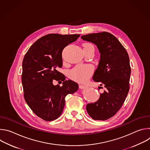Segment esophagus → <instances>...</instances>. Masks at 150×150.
I'll return each mask as SVG.
<instances>
[{
    "instance_id": "esophagus-1",
    "label": "esophagus",
    "mask_w": 150,
    "mask_h": 150,
    "mask_svg": "<svg viewBox=\"0 0 150 150\" xmlns=\"http://www.w3.org/2000/svg\"><path fill=\"white\" fill-rule=\"evenodd\" d=\"M79 88H81V89H85V88H86L87 87L86 86V85H79Z\"/></svg>"
}]
</instances>
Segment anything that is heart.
I'll use <instances>...</instances> for the list:
<instances>
[{
	"label": "heart",
	"instance_id": "obj_1",
	"mask_svg": "<svg viewBox=\"0 0 150 150\" xmlns=\"http://www.w3.org/2000/svg\"><path fill=\"white\" fill-rule=\"evenodd\" d=\"M83 47V49H87L91 47H94V46L88 42V43L84 44ZM94 71V67L91 64H78L70 71L69 76L75 81L84 82L88 81L92 76Z\"/></svg>",
	"mask_w": 150,
	"mask_h": 150
}]
</instances>
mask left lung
<instances>
[{"label":"left lung","instance_id":"left-lung-1","mask_svg":"<svg viewBox=\"0 0 150 150\" xmlns=\"http://www.w3.org/2000/svg\"><path fill=\"white\" fill-rule=\"evenodd\" d=\"M81 38L93 42L100 53L98 66L93 78L106 88L97 101L87 104L86 109L93 119L105 120L120 110L129 92V57L118 39L109 33L88 34Z\"/></svg>","mask_w":150,"mask_h":150}]
</instances>
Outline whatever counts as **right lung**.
Wrapping results in <instances>:
<instances>
[{
	"instance_id": "right-lung-1",
	"label": "right lung",
	"mask_w": 150,
	"mask_h": 150,
	"mask_svg": "<svg viewBox=\"0 0 150 150\" xmlns=\"http://www.w3.org/2000/svg\"><path fill=\"white\" fill-rule=\"evenodd\" d=\"M79 36L46 35L34 42L24 57L22 83L25 100L32 111L46 121L58 118L65 106V97L78 89L76 82L66 80L57 69L62 67L63 49ZM53 80L63 81V85L54 86Z\"/></svg>"
}]
</instances>
